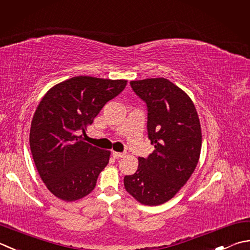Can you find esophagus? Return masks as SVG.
<instances>
[{
  "label": "esophagus",
  "mask_w": 250,
  "mask_h": 250,
  "mask_svg": "<svg viewBox=\"0 0 250 250\" xmlns=\"http://www.w3.org/2000/svg\"><path fill=\"white\" fill-rule=\"evenodd\" d=\"M112 156H114V158L119 159V158L124 157L125 154L124 153H118V151H112Z\"/></svg>",
  "instance_id": "obj_1"
}]
</instances>
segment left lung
Returning <instances> with one entry per match:
<instances>
[{"instance_id": "left-lung-1", "label": "left lung", "mask_w": 250, "mask_h": 250, "mask_svg": "<svg viewBox=\"0 0 250 250\" xmlns=\"http://www.w3.org/2000/svg\"><path fill=\"white\" fill-rule=\"evenodd\" d=\"M147 107V134L155 150L139 157V168L124 179L125 188L148 206L168 202L188 182L202 149V129L194 103L165 78L130 82Z\"/></svg>"}]
</instances>
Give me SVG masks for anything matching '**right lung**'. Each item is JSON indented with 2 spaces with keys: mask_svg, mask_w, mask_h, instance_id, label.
Listing matches in <instances>:
<instances>
[{
  "mask_svg": "<svg viewBox=\"0 0 250 250\" xmlns=\"http://www.w3.org/2000/svg\"><path fill=\"white\" fill-rule=\"evenodd\" d=\"M126 80L78 76L54 85L31 121V154L48 190L66 202L94 189L110 151L83 141L86 128L107 102L125 90Z\"/></svg>",
  "mask_w": 250,
  "mask_h": 250,
  "instance_id": "obj_1",
  "label": "right lung"
}]
</instances>
